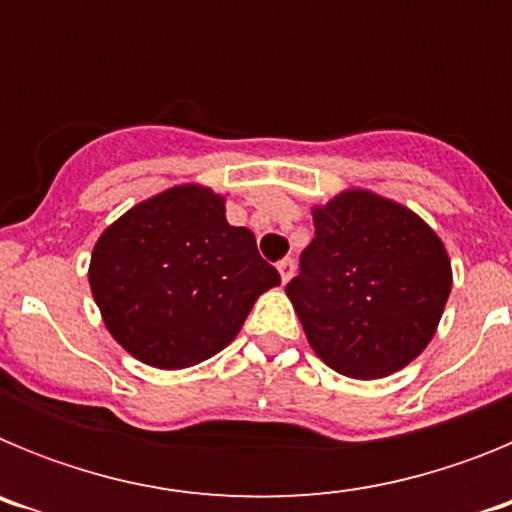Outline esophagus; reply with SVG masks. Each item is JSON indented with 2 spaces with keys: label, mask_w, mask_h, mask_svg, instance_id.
Masks as SVG:
<instances>
[{
  "label": "esophagus",
  "mask_w": 512,
  "mask_h": 512,
  "mask_svg": "<svg viewBox=\"0 0 512 512\" xmlns=\"http://www.w3.org/2000/svg\"><path fill=\"white\" fill-rule=\"evenodd\" d=\"M277 269H279V277H282V282L287 284L289 279H292V274H295V259H282L277 264Z\"/></svg>",
  "instance_id": "obj_1"
}]
</instances>
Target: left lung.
<instances>
[{
    "label": "left lung",
    "instance_id": "obj_1",
    "mask_svg": "<svg viewBox=\"0 0 512 512\" xmlns=\"http://www.w3.org/2000/svg\"><path fill=\"white\" fill-rule=\"evenodd\" d=\"M315 238L287 284L312 351L343 377L382 379L418 359L451 292L436 230L400 202L346 189L312 207Z\"/></svg>",
    "mask_w": 512,
    "mask_h": 512
}]
</instances>
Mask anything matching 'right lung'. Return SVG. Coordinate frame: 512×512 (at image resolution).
<instances>
[{
    "label": "right lung",
    "mask_w": 512,
    "mask_h": 512,
    "mask_svg": "<svg viewBox=\"0 0 512 512\" xmlns=\"http://www.w3.org/2000/svg\"><path fill=\"white\" fill-rule=\"evenodd\" d=\"M282 282L248 228L225 220V197L179 184L130 207L94 243L89 287L130 356L184 369L223 351L253 302Z\"/></svg>",
    "instance_id": "add662e5"
}]
</instances>
